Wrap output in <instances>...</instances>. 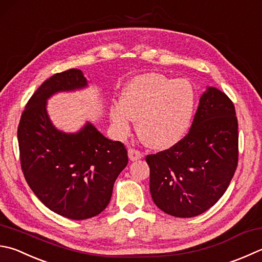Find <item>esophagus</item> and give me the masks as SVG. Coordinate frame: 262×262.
Returning a JSON list of instances; mask_svg holds the SVG:
<instances>
[{"mask_svg":"<svg viewBox=\"0 0 262 262\" xmlns=\"http://www.w3.org/2000/svg\"><path fill=\"white\" fill-rule=\"evenodd\" d=\"M127 155H129V160L130 161H137V160H140L142 157V154L137 149H133V148H130L129 151H127Z\"/></svg>","mask_w":262,"mask_h":262,"instance_id":"34e87169","label":"esophagus"}]
</instances>
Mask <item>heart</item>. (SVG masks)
Wrapping results in <instances>:
<instances>
[{
  "label": "heart",
  "mask_w": 262,
  "mask_h": 262,
  "mask_svg": "<svg viewBox=\"0 0 262 262\" xmlns=\"http://www.w3.org/2000/svg\"><path fill=\"white\" fill-rule=\"evenodd\" d=\"M195 90L188 81L173 80L157 73L133 78L122 93L121 101L111 106L110 116L118 137L137 130L142 142L154 149L178 144L189 129L195 108Z\"/></svg>",
  "instance_id": "obj_1"
}]
</instances>
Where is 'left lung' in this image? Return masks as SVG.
<instances>
[{
  "label": "left lung",
  "mask_w": 262,
  "mask_h": 262,
  "mask_svg": "<svg viewBox=\"0 0 262 262\" xmlns=\"http://www.w3.org/2000/svg\"><path fill=\"white\" fill-rule=\"evenodd\" d=\"M238 161V124L234 103L208 86L190 130L170 149L146 157L154 203L165 213L191 218L225 194Z\"/></svg>",
  "instance_id": "obj_1"
}]
</instances>
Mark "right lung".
Segmentation results:
<instances>
[{
  "mask_svg": "<svg viewBox=\"0 0 262 262\" xmlns=\"http://www.w3.org/2000/svg\"><path fill=\"white\" fill-rule=\"evenodd\" d=\"M89 86L80 70L54 74L27 102L18 126L21 169L42 203L65 218L84 220L110 204L113 187L127 164V151L86 121L76 132L53 125L48 100Z\"/></svg>",
  "mask_w": 262,
  "mask_h": 262,
  "instance_id": "right-lung-1",
  "label": "right lung"
}]
</instances>
